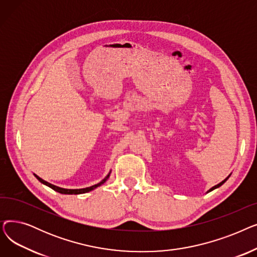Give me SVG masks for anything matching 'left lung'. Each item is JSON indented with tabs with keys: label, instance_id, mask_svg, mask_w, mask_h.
<instances>
[{
	"label": "left lung",
	"instance_id": "8db88e82",
	"mask_svg": "<svg viewBox=\"0 0 257 257\" xmlns=\"http://www.w3.org/2000/svg\"><path fill=\"white\" fill-rule=\"evenodd\" d=\"M229 176H230V175H229ZM229 176H228V177H227V178H225V179H224V180H223V181H222V182H220V183H219V184H217V185H214V186H212V187H211V188H210V190H209V191H208V192H207V193H209V192H211V191H213V190H215V188H218V187H220V186H221V185H222V184H224V183H225V182H226V180H227V179H228V178H229Z\"/></svg>",
	"mask_w": 257,
	"mask_h": 257
}]
</instances>
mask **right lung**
<instances>
[{
  "label": "right lung",
  "mask_w": 257,
  "mask_h": 257,
  "mask_svg": "<svg viewBox=\"0 0 257 257\" xmlns=\"http://www.w3.org/2000/svg\"><path fill=\"white\" fill-rule=\"evenodd\" d=\"M109 175H110V173L107 175V176L101 181V182H99L98 184H94V185H92V186H89V187H85V188H79V190H67V188H62V187H59V186H56V185H53V184H51V183H49V182H47V181H45L44 179H42L40 177H38L37 175H35L34 174V176L37 178V180L38 181H40L42 182L43 184H45V185H47V186H49V187H51L52 190H54V191H56V192H58V193H60V194H64V195H79V194H84V193H88V192H90V191H92V190H94V188H97L98 186H100V185H102L103 183H105V181L109 178Z\"/></svg>",
  "instance_id": "obj_1"
}]
</instances>
